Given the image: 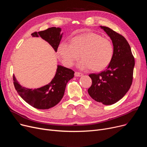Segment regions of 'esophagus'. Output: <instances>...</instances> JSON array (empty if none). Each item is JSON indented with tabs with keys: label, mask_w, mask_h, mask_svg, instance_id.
Wrapping results in <instances>:
<instances>
[{
	"label": "esophagus",
	"mask_w": 147,
	"mask_h": 147,
	"mask_svg": "<svg viewBox=\"0 0 147 147\" xmlns=\"http://www.w3.org/2000/svg\"><path fill=\"white\" fill-rule=\"evenodd\" d=\"M74 76L76 77H81L83 76V74L81 73H79V72H75Z\"/></svg>",
	"instance_id": "obj_1"
}]
</instances>
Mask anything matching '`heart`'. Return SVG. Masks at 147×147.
I'll use <instances>...</instances> for the list:
<instances>
[{
  "instance_id": "obj_1",
  "label": "heart",
  "mask_w": 147,
  "mask_h": 147,
  "mask_svg": "<svg viewBox=\"0 0 147 147\" xmlns=\"http://www.w3.org/2000/svg\"><path fill=\"white\" fill-rule=\"evenodd\" d=\"M61 61L67 67L72 66L81 57L78 64L82 69L92 68L102 71L110 64L114 55L111 42L101 36L89 33L73 38L72 43L62 42L58 48Z\"/></svg>"
}]
</instances>
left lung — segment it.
I'll return each instance as SVG.
<instances>
[{
  "label": "left lung",
  "mask_w": 147,
  "mask_h": 147,
  "mask_svg": "<svg viewBox=\"0 0 147 147\" xmlns=\"http://www.w3.org/2000/svg\"><path fill=\"white\" fill-rule=\"evenodd\" d=\"M113 43L114 55L107 69L99 74H91L92 83L88 92L96 102L112 105L125 95L132 83L134 57L126 38L111 28L100 26Z\"/></svg>",
  "instance_id": "left-lung-1"
}]
</instances>
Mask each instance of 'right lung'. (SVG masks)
I'll use <instances>...</instances> for the list:
<instances>
[{"mask_svg":"<svg viewBox=\"0 0 147 147\" xmlns=\"http://www.w3.org/2000/svg\"><path fill=\"white\" fill-rule=\"evenodd\" d=\"M59 27H51L39 32H34L32 36L40 37L47 42L57 52L58 46L63 37ZM74 72L72 69L58 65L55 76L51 82L46 85L36 89L23 87L13 76L15 89L20 96L29 105L37 109L46 110L58 104L63 98L67 83L73 78Z\"/></svg>","mask_w":147,"mask_h":147,"instance_id":"1","label":"right lung"}]
</instances>
